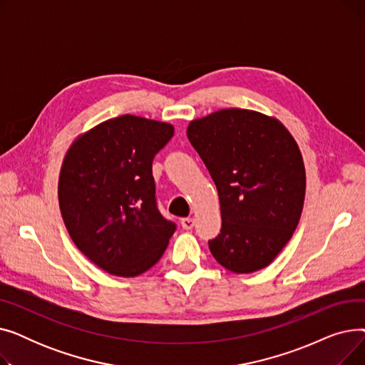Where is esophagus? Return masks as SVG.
Here are the masks:
<instances>
[{"label": "esophagus", "mask_w": 365, "mask_h": 365, "mask_svg": "<svg viewBox=\"0 0 365 365\" xmlns=\"http://www.w3.org/2000/svg\"><path fill=\"white\" fill-rule=\"evenodd\" d=\"M180 225L183 229L189 231V229H192L195 226V220L192 217H183V219H180Z\"/></svg>", "instance_id": "obj_1"}]
</instances>
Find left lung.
Listing matches in <instances>:
<instances>
[{"instance_id":"obj_1","label":"left lung","mask_w":365,"mask_h":365,"mask_svg":"<svg viewBox=\"0 0 365 365\" xmlns=\"http://www.w3.org/2000/svg\"><path fill=\"white\" fill-rule=\"evenodd\" d=\"M186 133L220 201L222 229L210 252L231 272L263 269L302 215L306 175L296 140L278 120L238 108L190 121Z\"/></svg>"}]
</instances>
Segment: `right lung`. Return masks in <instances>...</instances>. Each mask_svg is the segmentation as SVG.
Segmentation results:
<instances>
[{
  "label": "right lung",
  "instance_id": "right-lung-1",
  "mask_svg": "<svg viewBox=\"0 0 365 365\" xmlns=\"http://www.w3.org/2000/svg\"><path fill=\"white\" fill-rule=\"evenodd\" d=\"M173 134L171 124L121 115L84 133L66 152L59 178L65 226L108 274L146 272L176 231L160 213L152 176L153 157Z\"/></svg>",
  "mask_w": 365,
  "mask_h": 365
}]
</instances>
